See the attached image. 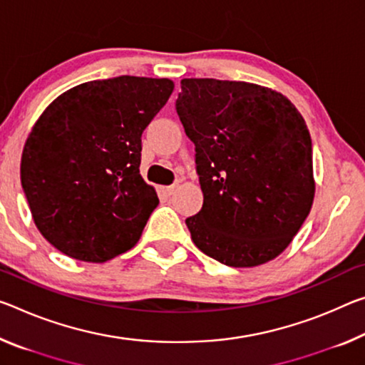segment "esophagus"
<instances>
[{"label": "esophagus", "mask_w": 365, "mask_h": 365, "mask_svg": "<svg viewBox=\"0 0 365 365\" xmlns=\"http://www.w3.org/2000/svg\"><path fill=\"white\" fill-rule=\"evenodd\" d=\"M175 185H169V187H162V192H164L165 195H172L173 192H175Z\"/></svg>", "instance_id": "34e87169"}]
</instances>
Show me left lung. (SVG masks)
<instances>
[{"instance_id":"obj_1","label":"left lung","mask_w":365,"mask_h":365,"mask_svg":"<svg viewBox=\"0 0 365 365\" xmlns=\"http://www.w3.org/2000/svg\"><path fill=\"white\" fill-rule=\"evenodd\" d=\"M175 107L203 192L201 211L185 221L193 244L234 268L281 255L315 196L310 133L296 106L245 81L188 78Z\"/></svg>"}]
</instances>
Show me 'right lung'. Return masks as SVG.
<instances>
[{
  "label": "right lung",
  "instance_id": "1",
  "mask_svg": "<svg viewBox=\"0 0 365 365\" xmlns=\"http://www.w3.org/2000/svg\"><path fill=\"white\" fill-rule=\"evenodd\" d=\"M173 92L167 78L74 86L29 133L21 183L34 222L56 250L103 263L135 247L159 205L140 173L141 135Z\"/></svg>",
  "mask_w": 365,
  "mask_h": 365
}]
</instances>
